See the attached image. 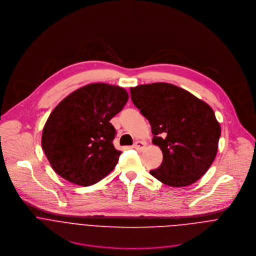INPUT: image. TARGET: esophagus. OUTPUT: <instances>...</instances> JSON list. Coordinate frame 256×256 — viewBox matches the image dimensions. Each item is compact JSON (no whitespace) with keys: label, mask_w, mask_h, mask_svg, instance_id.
I'll use <instances>...</instances> for the list:
<instances>
[{"label":"esophagus","mask_w":256,"mask_h":256,"mask_svg":"<svg viewBox=\"0 0 256 256\" xmlns=\"http://www.w3.org/2000/svg\"><path fill=\"white\" fill-rule=\"evenodd\" d=\"M146 146V143L144 141H136L133 145V148L136 149V150H139V151H142Z\"/></svg>","instance_id":"1"}]
</instances>
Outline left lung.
Returning <instances> with one entry per match:
<instances>
[{"label":"left lung","instance_id":"obj_1","mask_svg":"<svg viewBox=\"0 0 256 256\" xmlns=\"http://www.w3.org/2000/svg\"><path fill=\"white\" fill-rule=\"evenodd\" d=\"M131 99L149 121L152 143L163 153L150 174L172 187L195 183L213 163L221 134L212 108L190 92L169 83L139 85Z\"/></svg>","mask_w":256,"mask_h":256}]
</instances>
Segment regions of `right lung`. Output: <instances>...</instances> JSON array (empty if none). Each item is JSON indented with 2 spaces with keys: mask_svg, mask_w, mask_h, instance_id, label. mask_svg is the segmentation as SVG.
Returning a JSON list of instances; mask_svg holds the SVG:
<instances>
[{
  "mask_svg": "<svg viewBox=\"0 0 256 256\" xmlns=\"http://www.w3.org/2000/svg\"><path fill=\"white\" fill-rule=\"evenodd\" d=\"M127 91L106 83H92L63 99L47 119L42 148L54 171L67 181L90 186L117 165L110 120L128 101Z\"/></svg>",
  "mask_w": 256,
  "mask_h": 256,
  "instance_id": "right-lung-1",
  "label": "right lung"
}]
</instances>
